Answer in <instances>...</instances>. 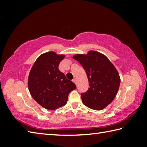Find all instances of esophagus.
<instances>
[{"instance_id": "obj_1", "label": "esophagus", "mask_w": 147, "mask_h": 147, "mask_svg": "<svg viewBox=\"0 0 147 147\" xmlns=\"http://www.w3.org/2000/svg\"><path fill=\"white\" fill-rule=\"evenodd\" d=\"M73 82H74V84H76V79H75V78H74V79L73 80Z\"/></svg>"}]
</instances>
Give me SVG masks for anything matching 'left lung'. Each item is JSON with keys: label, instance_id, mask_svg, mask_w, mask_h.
Wrapping results in <instances>:
<instances>
[{"label": "left lung", "instance_id": "obj_1", "mask_svg": "<svg viewBox=\"0 0 147 147\" xmlns=\"http://www.w3.org/2000/svg\"><path fill=\"white\" fill-rule=\"evenodd\" d=\"M73 58L83 67L89 82L88 90L81 93L83 104L95 110L105 108L117 94L121 82L117 70L105 55L97 51L75 54Z\"/></svg>", "mask_w": 147, "mask_h": 147}]
</instances>
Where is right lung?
Returning <instances> with one entry per match:
<instances>
[{"label": "right lung", "mask_w": 147, "mask_h": 147, "mask_svg": "<svg viewBox=\"0 0 147 147\" xmlns=\"http://www.w3.org/2000/svg\"><path fill=\"white\" fill-rule=\"evenodd\" d=\"M64 54L51 51L39 56L32 66L28 78V87L33 98L39 105L54 110L65 105L69 93L76 88L58 69Z\"/></svg>", "instance_id": "add662e5"}]
</instances>
